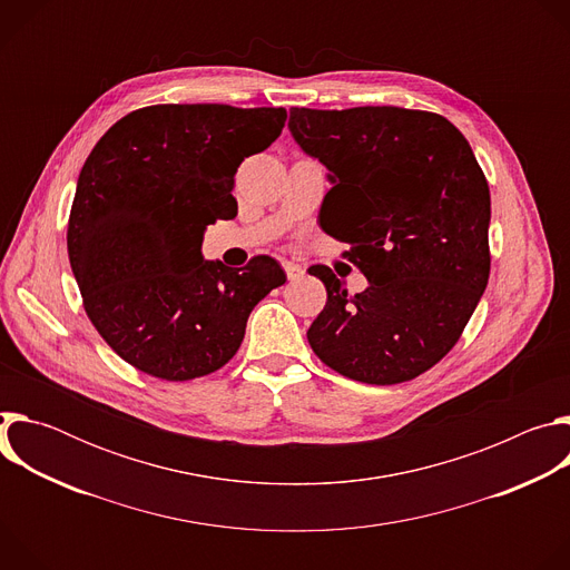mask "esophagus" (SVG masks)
<instances>
[{
    "label": "esophagus",
    "instance_id": "esophagus-1",
    "mask_svg": "<svg viewBox=\"0 0 570 570\" xmlns=\"http://www.w3.org/2000/svg\"><path fill=\"white\" fill-rule=\"evenodd\" d=\"M284 271H286V277H288L291 282H295V279L304 277V268H302L299 264H293V262H284Z\"/></svg>",
    "mask_w": 570,
    "mask_h": 570
}]
</instances>
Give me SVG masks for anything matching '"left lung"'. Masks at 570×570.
<instances>
[{"label":"left lung","mask_w":570,"mask_h":570,"mask_svg":"<svg viewBox=\"0 0 570 570\" xmlns=\"http://www.w3.org/2000/svg\"><path fill=\"white\" fill-rule=\"evenodd\" d=\"M291 135L330 169L320 227L370 282L350 295L311 266L327 304L306 332L338 374L392 385L440 363L490 279L492 200L464 135L442 115L394 106L291 108Z\"/></svg>","instance_id":"obj_1"}]
</instances>
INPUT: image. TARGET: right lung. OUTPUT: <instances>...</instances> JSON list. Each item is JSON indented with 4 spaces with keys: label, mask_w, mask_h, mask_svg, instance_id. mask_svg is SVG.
I'll use <instances>...</instances> for the list:
<instances>
[{
    "label": "right lung",
    "mask_w": 570,
    "mask_h": 570,
    "mask_svg": "<svg viewBox=\"0 0 570 570\" xmlns=\"http://www.w3.org/2000/svg\"><path fill=\"white\" fill-rule=\"evenodd\" d=\"M284 108L165 104L119 119L80 169L67 253L88 317L132 367L165 381L220 370L250 311L286 282L259 255L205 262V227L236 216L234 174L266 150Z\"/></svg>",
    "instance_id": "1"
}]
</instances>
